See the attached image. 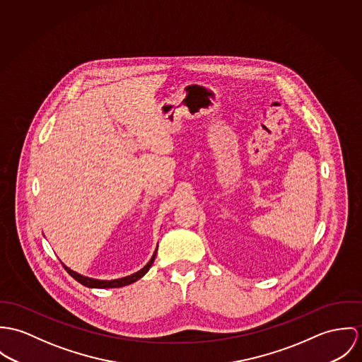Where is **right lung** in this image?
Wrapping results in <instances>:
<instances>
[{"label":"right lung","mask_w":362,"mask_h":362,"mask_svg":"<svg viewBox=\"0 0 362 362\" xmlns=\"http://www.w3.org/2000/svg\"><path fill=\"white\" fill-rule=\"evenodd\" d=\"M156 255H157V251L154 252V255H153V258L150 259V262H148L143 269H140L139 272H136V274H133V275H130V276L122 278V279H115V281H97V279H90V278L81 276L79 274H76V272L71 271V269H69L68 267H65V265H64V268L66 269V272H68V274H69L75 281H79V283H81V284H83V286H86V287H95V288L123 287V286L130 284V283H133V281H139L141 276H144V275L147 274V271L150 269V267L153 265V262H154V259H156Z\"/></svg>","instance_id":"obj_1"}]
</instances>
